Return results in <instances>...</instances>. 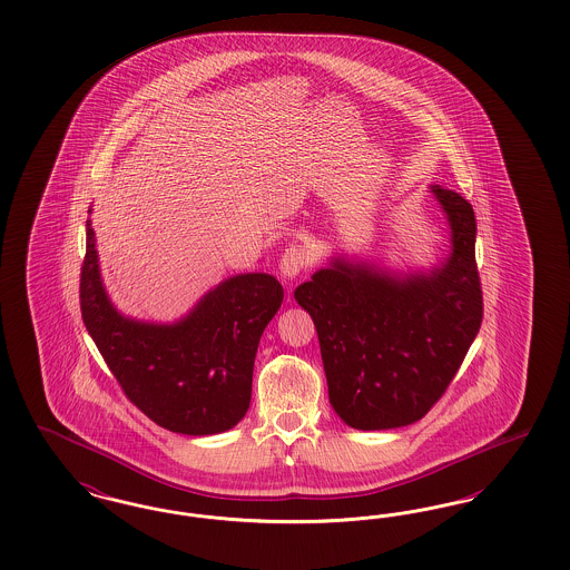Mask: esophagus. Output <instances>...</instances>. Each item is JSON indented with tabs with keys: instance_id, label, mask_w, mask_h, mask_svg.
Returning <instances> with one entry per match:
<instances>
[{
	"instance_id": "34e87169",
	"label": "esophagus",
	"mask_w": 570,
	"mask_h": 570,
	"mask_svg": "<svg viewBox=\"0 0 570 570\" xmlns=\"http://www.w3.org/2000/svg\"><path fill=\"white\" fill-rule=\"evenodd\" d=\"M312 261H314V256H312V252L307 250V246L293 244L284 250L282 258H279V272L286 275L288 279H293L303 269H307L312 265Z\"/></svg>"
}]
</instances>
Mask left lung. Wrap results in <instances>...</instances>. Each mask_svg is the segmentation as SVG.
<instances>
[{
	"instance_id": "left-lung-1",
	"label": "left lung",
	"mask_w": 570,
	"mask_h": 570,
	"mask_svg": "<svg viewBox=\"0 0 570 570\" xmlns=\"http://www.w3.org/2000/svg\"><path fill=\"white\" fill-rule=\"evenodd\" d=\"M452 228V252L431 272L392 274L333 258L296 286L312 316L328 384L343 422L386 431L422 420L462 365L483 318L473 205L431 186Z\"/></svg>"
}]
</instances>
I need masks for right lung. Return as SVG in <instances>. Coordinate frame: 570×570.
I'll return each instance as SVG.
<instances>
[{
    "mask_svg": "<svg viewBox=\"0 0 570 570\" xmlns=\"http://www.w3.org/2000/svg\"><path fill=\"white\" fill-rule=\"evenodd\" d=\"M282 298L274 275L242 274L209 291L176 324L125 318L101 284L87 220L80 274L85 326L127 399L171 433H225L246 415L254 356Z\"/></svg>",
    "mask_w": 570,
    "mask_h": 570,
    "instance_id": "add662e5",
    "label": "right lung"
}]
</instances>
